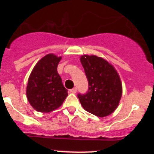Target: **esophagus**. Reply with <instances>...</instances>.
<instances>
[{
	"label": "esophagus",
	"mask_w": 154,
	"mask_h": 154,
	"mask_svg": "<svg viewBox=\"0 0 154 154\" xmlns=\"http://www.w3.org/2000/svg\"><path fill=\"white\" fill-rule=\"evenodd\" d=\"M70 92H72V93H75L76 92V91H77V89H76L75 87V88H73V89H70Z\"/></svg>",
	"instance_id": "esophagus-1"
}]
</instances>
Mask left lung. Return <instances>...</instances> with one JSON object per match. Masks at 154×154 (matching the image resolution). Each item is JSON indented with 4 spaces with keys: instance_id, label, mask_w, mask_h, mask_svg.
I'll use <instances>...</instances> for the list:
<instances>
[{
    "instance_id": "left-lung-1",
    "label": "left lung",
    "mask_w": 154,
    "mask_h": 154,
    "mask_svg": "<svg viewBox=\"0 0 154 154\" xmlns=\"http://www.w3.org/2000/svg\"><path fill=\"white\" fill-rule=\"evenodd\" d=\"M80 62L89 82L85 94H78L81 105L99 117H105L117 108L122 96V83L115 68L96 55H82Z\"/></svg>"
}]
</instances>
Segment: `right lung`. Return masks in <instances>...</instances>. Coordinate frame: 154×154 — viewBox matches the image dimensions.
<instances>
[{
	"label": "right lung",
	"mask_w": 154,
	"mask_h": 154,
	"mask_svg": "<svg viewBox=\"0 0 154 154\" xmlns=\"http://www.w3.org/2000/svg\"><path fill=\"white\" fill-rule=\"evenodd\" d=\"M62 57L48 54L35 65L28 78L27 98L38 112H49L61 106L68 96L57 67Z\"/></svg>",
	"instance_id": "1"
}]
</instances>
